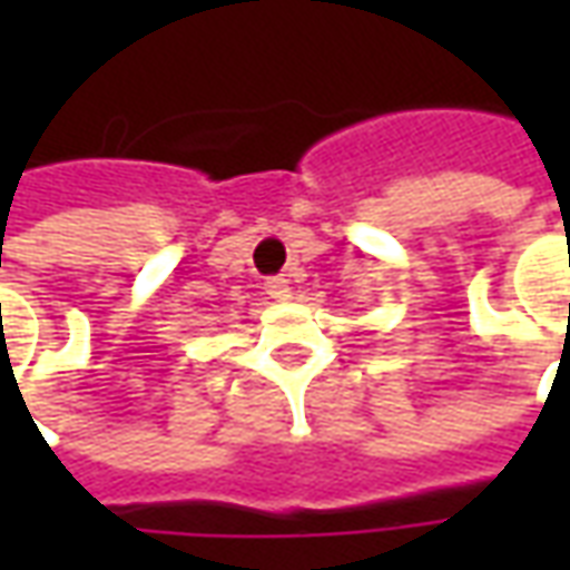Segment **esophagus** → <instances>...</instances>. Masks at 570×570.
Returning <instances> with one entry per match:
<instances>
[{"label": "esophagus", "instance_id": "esophagus-1", "mask_svg": "<svg viewBox=\"0 0 570 570\" xmlns=\"http://www.w3.org/2000/svg\"><path fill=\"white\" fill-rule=\"evenodd\" d=\"M265 293L272 298H289V281H286L284 274L265 277Z\"/></svg>", "mask_w": 570, "mask_h": 570}]
</instances>
